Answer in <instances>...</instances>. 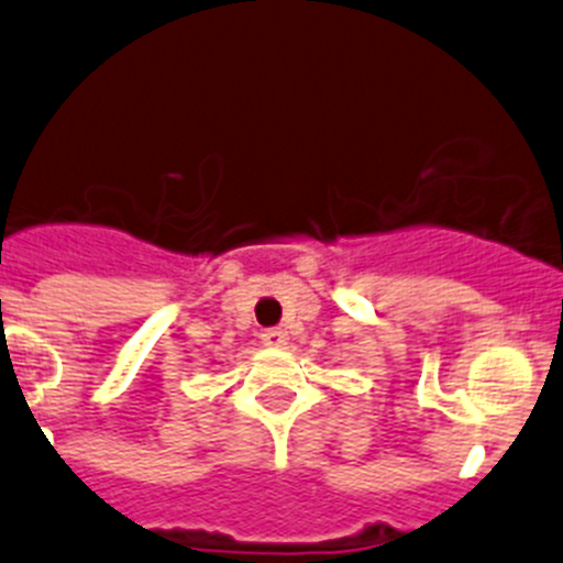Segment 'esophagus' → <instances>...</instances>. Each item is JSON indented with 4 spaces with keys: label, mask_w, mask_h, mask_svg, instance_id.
I'll return each mask as SVG.
<instances>
[{
    "label": "esophagus",
    "mask_w": 563,
    "mask_h": 563,
    "mask_svg": "<svg viewBox=\"0 0 563 563\" xmlns=\"http://www.w3.org/2000/svg\"><path fill=\"white\" fill-rule=\"evenodd\" d=\"M261 341H264L266 346H283V343H286V332L277 330V327H272V330L261 332Z\"/></svg>",
    "instance_id": "esophagus-1"
}]
</instances>
